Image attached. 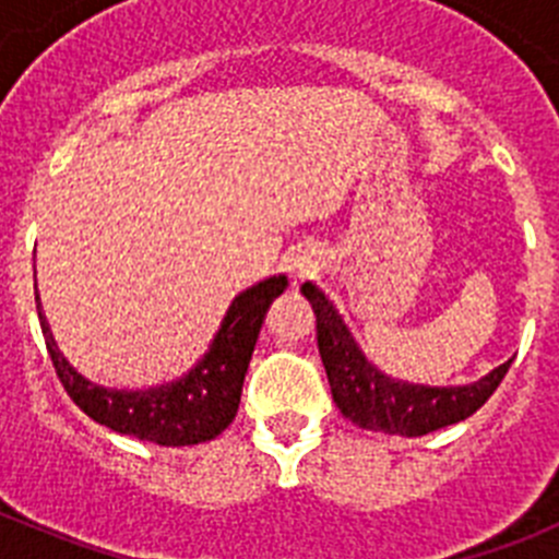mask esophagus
<instances>
[{
  "label": "esophagus",
  "mask_w": 559,
  "mask_h": 559,
  "mask_svg": "<svg viewBox=\"0 0 559 559\" xmlns=\"http://www.w3.org/2000/svg\"><path fill=\"white\" fill-rule=\"evenodd\" d=\"M288 271H290V276H294V283H302V280H308V276L316 274V263L310 260V257L296 254V257H290Z\"/></svg>",
  "instance_id": "obj_1"
}]
</instances>
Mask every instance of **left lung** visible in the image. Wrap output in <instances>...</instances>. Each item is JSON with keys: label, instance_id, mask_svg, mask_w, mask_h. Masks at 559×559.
I'll return each instance as SVG.
<instances>
[{"label": "left lung", "instance_id": "left-lung-1", "mask_svg": "<svg viewBox=\"0 0 559 559\" xmlns=\"http://www.w3.org/2000/svg\"><path fill=\"white\" fill-rule=\"evenodd\" d=\"M302 294L313 305L316 338H319V353L328 369L335 406L355 426L367 431L423 437L462 423L490 400L512 364L507 360L467 386H414L406 380L389 378L374 364H369L322 288L305 283Z\"/></svg>", "mask_w": 559, "mask_h": 559}]
</instances>
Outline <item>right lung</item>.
Returning a JSON list of instances; mask_svg holds the SVG:
<instances>
[{"mask_svg": "<svg viewBox=\"0 0 559 559\" xmlns=\"http://www.w3.org/2000/svg\"><path fill=\"white\" fill-rule=\"evenodd\" d=\"M285 285L288 276H271L235 296L210 353L199 360V367L170 386L147 389V392L103 389L78 374L49 335L38 296L36 302L52 367L78 408L117 433H128L156 445L181 448L215 439L235 419L257 335L271 302L283 294Z\"/></svg>", "mask_w": 559, "mask_h": 559, "instance_id": "1", "label": "right lung"}]
</instances>
